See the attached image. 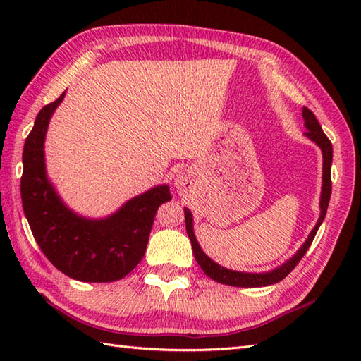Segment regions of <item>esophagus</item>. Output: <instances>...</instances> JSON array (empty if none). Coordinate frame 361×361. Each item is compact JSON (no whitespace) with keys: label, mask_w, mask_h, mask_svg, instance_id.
I'll return each instance as SVG.
<instances>
[{"label":"esophagus","mask_w":361,"mask_h":361,"mask_svg":"<svg viewBox=\"0 0 361 361\" xmlns=\"http://www.w3.org/2000/svg\"><path fill=\"white\" fill-rule=\"evenodd\" d=\"M186 183H188L186 175H180L178 180H176V186H178V189H183V188H185Z\"/></svg>","instance_id":"34e87169"}]
</instances>
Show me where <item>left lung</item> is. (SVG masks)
Segmentation results:
<instances>
[{
  "mask_svg": "<svg viewBox=\"0 0 361 361\" xmlns=\"http://www.w3.org/2000/svg\"><path fill=\"white\" fill-rule=\"evenodd\" d=\"M302 118H304V124L307 127V135L313 142H317L321 150H323V192H321V216L318 224L315 225V228L312 229V233L309 234L307 240L304 242V245L301 247L296 255L291 257L290 260H287L286 264L281 265L279 268H276L273 271L268 273H240V271H233V270H226V268L220 267L219 264L214 262L208 256L204 255L202 251L200 245H198L195 235H194V229H192V214H190L189 209H185V221H186V231L190 239V243H192V250H194V256L195 260L200 265L202 270L209 276L211 279L217 281L220 283H225V286H233V287H265V286H271V283H276L282 281L286 276H288L291 273V270L299 264V260L304 257L305 252L310 248V245L315 239L317 231L319 225L323 224V220L326 217L327 212V206H329V200H331V194H332V180H331V166H332V142L329 141V137L324 135L323 128H321L319 122L317 119L315 114H313L307 106L302 109Z\"/></svg>",
  "mask_w": 361,
  "mask_h": 361,
  "instance_id": "left-lung-1",
  "label": "left lung"
}]
</instances>
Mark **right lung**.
Wrapping results in <instances>:
<instances>
[{
    "instance_id": "1",
    "label": "right lung",
    "mask_w": 361,
    "mask_h": 361,
    "mask_svg": "<svg viewBox=\"0 0 361 361\" xmlns=\"http://www.w3.org/2000/svg\"><path fill=\"white\" fill-rule=\"evenodd\" d=\"M63 96L43 106L26 137L23 209L37 245L57 270L82 282L119 281L141 262L155 214L172 197L169 186H157L104 220L82 219L68 209L46 178L43 152L51 114Z\"/></svg>"
}]
</instances>
